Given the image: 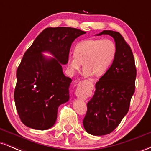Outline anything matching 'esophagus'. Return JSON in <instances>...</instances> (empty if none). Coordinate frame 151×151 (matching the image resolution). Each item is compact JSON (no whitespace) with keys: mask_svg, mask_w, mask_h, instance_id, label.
Segmentation results:
<instances>
[{"mask_svg":"<svg viewBox=\"0 0 151 151\" xmlns=\"http://www.w3.org/2000/svg\"><path fill=\"white\" fill-rule=\"evenodd\" d=\"M76 96L79 99H85L87 95V90L84 89V87H81V86H77V89H76Z\"/></svg>","mask_w":151,"mask_h":151,"instance_id":"esophagus-1","label":"esophagus"}]
</instances>
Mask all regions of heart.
Instances as JSON below:
<instances>
[{
	"label": "heart",
	"mask_w": 151,
	"mask_h": 151,
	"mask_svg": "<svg viewBox=\"0 0 151 151\" xmlns=\"http://www.w3.org/2000/svg\"><path fill=\"white\" fill-rule=\"evenodd\" d=\"M116 47L109 39L87 40L76 46L74 54H70L67 66L72 72L84 66L83 74L100 77L104 74L115 58Z\"/></svg>",
	"instance_id": "obj_1"
}]
</instances>
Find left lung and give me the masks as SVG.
Segmentation results:
<instances>
[{"label":"left lung","mask_w":151,"mask_h":151,"mask_svg":"<svg viewBox=\"0 0 151 151\" xmlns=\"http://www.w3.org/2000/svg\"><path fill=\"white\" fill-rule=\"evenodd\" d=\"M115 41L116 53L110 68L96 83L94 95L87 103L83 120L86 131L93 136L111 133L128 113L135 91L136 69L129 45L118 32L104 30Z\"/></svg>","instance_id":"left-lung-1"}]
</instances>
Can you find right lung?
Instances as JSON below:
<instances>
[{"instance_id":"add662e5","label":"right lung","mask_w":151,"mask_h":151,"mask_svg":"<svg viewBox=\"0 0 151 151\" xmlns=\"http://www.w3.org/2000/svg\"><path fill=\"white\" fill-rule=\"evenodd\" d=\"M86 32L69 27H47L24 54L16 72L14 100L24 125L36 130L52 127L58 107L70 99L72 79L63 74L72 43ZM50 52L55 58L42 55Z\"/></svg>"}]
</instances>
